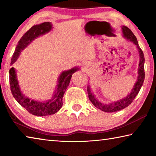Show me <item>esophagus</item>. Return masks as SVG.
I'll use <instances>...</instances> for the list:
<instances>
[{
	"label": "esophagus",
	"mask_w": 156,
	"mask_h": 156,
	"mask_svg": "<svg viewBox=\"0 0 156 156\" xmlns=\"http://www.w3.org/2000/svg\"><path fill=\"white\" fill-rule=\"evenodd\" d=\"M84 65H85V66H87H87L89 65V63H88V62H85V64H84Z\"/></svg>",
	"instance_id": "1"
}]
</instances>
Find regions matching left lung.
Masks as SVG:
<instances>
[{"instance_id":"8db88e82","label":"left lung","mask_w":156,"mask_h":156,"mask_svg":"<svg viewBox=\"0 0 156 156\" xmlns=\"http://www.w3.org/2000/svg\"><path fill=\"white\" fill-rule=\"evenodd\" d=\"M122 31L123 34V37L126 39V41H130L133 43L136 46V48L138 49V52L139 54V65L138 69V77H137V80L136 83L134 84L133 88L131 89L130 93H129L126 97L122 98V99H120L117 101L112 102L109 104L102 103V102L98 101L95 96V95L92 93L90 86L88 85L87 87V93L89 98L90 101L92 102L95 107H97L98 109L102 110V112H115L118 111H120L125 109L126 107H128L130 105L133 100L135 98L136 96L138 95V92L140 90L142 84H143L144 80V57L143 51L140 47L138 41H137L136 37L133 34V32L129 30V29L126 27V26H122Z\"/></svg>"}]
</instances>
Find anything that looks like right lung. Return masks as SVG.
<instances>
[{"instance_id": "obj_1", "label": "right lung", "mask_w": 156, "mask_h": 156, "mask_svg": "<svg viewBox=\"0 0 156 156\" xmlns=\"http://www.w3.org/2000/svg\"><path fill=\"white\" fill-rule=\"evenodd\" d=\"M53 29L51 23L44 22L39 25H34L23 35L15 49L13 54L11 65L16 61L21 51L24 50L31 42L39 36L49 33ZM80 69L78 67H74L67 71H63L59 76L57 81L56 91L53 95L51 99L47 101H38V100L30 98L26 96L20 90L18 83L16 72L15 69L12 67L9 69V84L12 94L16 100L21 106L32 115L37 116H45L56 113L62 106V98L70 83L72 76L76 71Z\"/></svg>"}]
</instances>
